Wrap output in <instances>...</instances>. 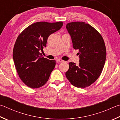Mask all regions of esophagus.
<instances>
[{
	"label": "esophagus",
	"mask_w": 120,
	"mask_h": 120,
	"mask_svg": "<svg viewBox=\"0 0 120 120\" xmlns=\"http://www.w3.org/2000/svg\"><path fill=\"white\" fill-rule=\"evenodd\" d=\"M56 61L57 62H63L64 61H63L62 60L59 59H56Z\"/></svg>",
	"instance_id": "obj_1"
}]
</instances>
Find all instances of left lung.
Instances as JSON below:
<instances>
[{
	"label": "left lung",
	"instance_id": "1",
	"mask_svg": "<svg viewBox=\"0 0 120 120\" xmlns=\"http://www.w3.org/2000/svg\"><path fill=\"white\" fill-rule=\"evenodd\" d=\"M66 28L73 48L79 50L80 58L78 66L69 63L66 77L73 86L84 88L94 83L101 75L106 60L105 43L101 34L84 22H70Z\"/></svg>",
	"mask_w": 120,
	"mask_h": 120
}]
</instances>
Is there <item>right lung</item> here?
Masks as SVG:
<instances>
[{"label": "right lung", "mask_w": 120, "mask_h": 120, "mask_svg": "<svg viewBox=\"0 0 120 120\" xmlns=\"http://www.w3.org/2000/svg\"><path fill=\"white\" fill-rule=\"evenodd\" d=\"M61 21L37 22L28 26L19 34L13 50V59L20 79L31 88L43 86L56 65L55 60L41 56L51 34L60 30Z\"/></svg>", "instance_id": "1"}]
</instances>
